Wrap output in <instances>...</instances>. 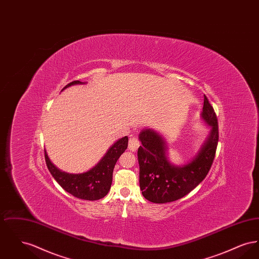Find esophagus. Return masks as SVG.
Instances as JSON below:
<instances>
[{
  "label": "esophagus",
  "instance_id": "1",
  "mask_svg": "<svg viewBox=\"0 0 259 259\" xmlns=\"http://www.w3.org/2000/svg\"><path fill=\"white\" fill-rule=\"evenodd\" d=\"M140 147V143H139V141H138V139L135 138V137H132V138H130V140H129V144H128V148H129V150L130 151H136L138 148Z\"/></svg>",
  "mask_w": 259,
  "mask_h": 259
}]
</instances>
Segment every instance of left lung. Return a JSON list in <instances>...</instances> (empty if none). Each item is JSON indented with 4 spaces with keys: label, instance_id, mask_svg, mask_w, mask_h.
<instances>
[{
    "label": "left lung",
    "instance_id": "obj_1",
    "mask_svg": "<svg viewBox=\"0 0 259 259\" xmlns=\"http://www.w3.org/2000/svg\"><path fill=\"white\" fill-rule=\"evenodd\" d=\"M201 118L209 127V134L196 155L185 164L169 160L166 140L152 128L139 134L142 146L138 149L140 188L143 196L156 204L179 200L193 190L207 176L215 155L219 125L215 112L204 95Z\"/></svg>",
    "mask_w": 259,
    "mask_h": 259
}]
</instances>
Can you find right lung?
<instances>
[{
	"instance_id": "1",
	"label": "right lung",
	"mask_w": 259,
	"mask_h": 259,
	"mask_svg": "<svg viewBox=\"0 0 259 259\" xmlns=\"http://www.w3.org/2000/svg\"><path fill=\"white\" fill-rule=\"evenodd\" d=\"M85 83L87 82L74 80L64 87L62 91L68 87ZM127 146L128 137L125 136L111 145V148L94 167L80 174H70L58 169L50 160L47 150H45V157L50 174L64 190L74 197L95 201L105 197L109 193L112 182L113 168Z\"/></svg>"
}]
</instances>
